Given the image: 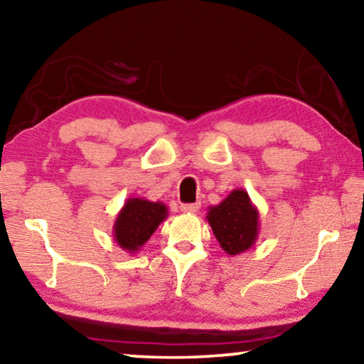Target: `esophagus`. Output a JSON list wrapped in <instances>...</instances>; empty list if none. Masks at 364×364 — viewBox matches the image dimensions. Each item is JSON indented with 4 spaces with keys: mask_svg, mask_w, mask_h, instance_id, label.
Segmentation results:
<instances>
[{
    "mask_svg": "<svg viewBox=\"0 0 364 364\" xmlns=\"http://www.w3.org/2000/svg\"><path fill=\"white\" fill-rule=\"evenodd\" d=\"M181 210L183 213H197L200 210V203H182Z\"/></svg>",
    "mask_w": 364,
    "mask_h": 364,
    "instance_id": "obj_1",
    "label": "esophagus"
}]
</instances>
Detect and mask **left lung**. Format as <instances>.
Here are the masks:
<instances>
[{
  "instance_id": "obj_1",
  "label": "left lung",
  "mask_w": 364,
  "mask_h": 364,
  "mask_svg": "<svg viewBox=\"0 0 364 364\" xmlns=\"http://www.w3.org/2000/svg\"><path fill=\"white\" fill-rule=\"evenodd\" d=\"M206 221L231 257L249 250L259 237V210L244 188H234L220 205L210 206Z\"/></svg>"
}]
</instances>
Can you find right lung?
<instances>
[{"mask_svg":"<svg viewBox=\"0 0 364 364\" xmlns=\"http://www.w3.org/2000/svg\"><path fill=\"white\" fill-rule=\"evenodd\" d=\"M167 216L169 211L163 201L128 198L112 229L117 245L128 254H136Z\"/></svg>","mask_w":364,"mask_h":364,"instance_id":"obj_1","label":"right lung"}]
</instances>
